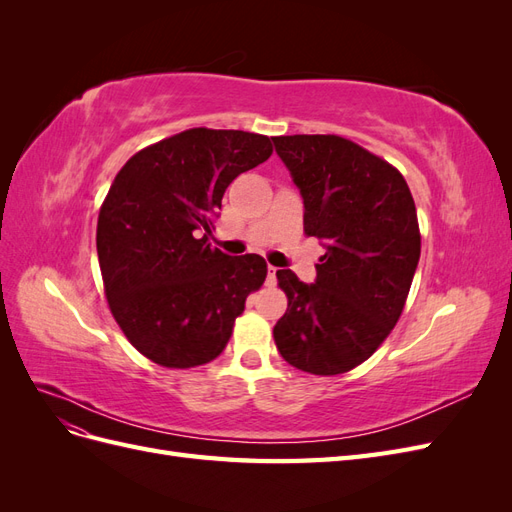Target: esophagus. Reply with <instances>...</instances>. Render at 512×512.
Listing matches in <instances>:
<instances>
[{
    "label": "esophagus",
    "mask_w": 512,
    "mask_h": 512,
    "mask_svg": "<svg viewBox=\"0 0 512 512\" xmlns=\"http://www.w3.org/2000/svg\"><path fill=\"white\" fill-rule=\"evenodd\" d=\"M275 273H277V269L269 265V269H267V284H269V286L275 284Z\"/></svg>",
    "instance_id": "34e87169"
}]
</instances>
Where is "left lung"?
I'll list each match as a JSON object with an SVG mask.
<instances>
[{
    "instance_id": "obj_1",
    "label": "left lung",
    "mask_w": 512,
    "mask_h": 512,
    "mask_svg": "<svg viewBox=\"0 0 512 512\" xmlns=\"http://www.w3.org/2000/svg\"><path fill=\"white\" fill-rule=\"evenodd\" d=\"M303 198V228L327 252L314 284L277 271L288 297L275 346L292 367L335 376L367 361L393 331L421 258L414 198L399 170L335 134L275 136Z\"/></svg>"
}]
</instances>
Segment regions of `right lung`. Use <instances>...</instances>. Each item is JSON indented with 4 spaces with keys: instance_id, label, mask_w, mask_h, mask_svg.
<instances>
[{
    "instance_id": "right-lung-1",
    "label": "right lung",
    "mask_w": 512,
    "mask_h": 512,
    "mask_svg": "<svg viewBox=\"0 0 512 512\" xmlns=\"http://www.w3.org/2000/svg\"><path fill=\"white\" fill-rule=\"evenodd\" d=\"M271 153L269 136L192 128L117 173L98 215L100 271L121 331L153 363L188 369L220 356L265 282V258L228 256L209 237L232 179Z\"/></svg>"
}]
</instances>
